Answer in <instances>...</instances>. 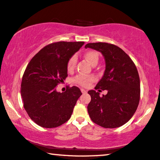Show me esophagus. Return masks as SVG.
Here are the masks:
<instances>
[{"label":"esophagus","mask_w":160,"mask_h":160,"mask_svg":"<svg viewBox=\"0 0 160 160\" xmlns=\"http://www.w3.org/2000/svg\"><path fill=\"white\" fill-rule=\"evenodd\" d=\"M80 91H81V92H82V93H86V92H87V91H86V90H85V89H83V88H81V89H80Z\"/></svg>","instance_id":"1"}]
</instances>
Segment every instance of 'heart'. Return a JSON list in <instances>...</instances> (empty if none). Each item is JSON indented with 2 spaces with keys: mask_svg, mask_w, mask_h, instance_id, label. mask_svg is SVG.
<instances>
[{
  "mask_svg": "<svg viewBox=\"0 0 160 160\" xmlns=\"http://www.w3.org/2000/svg\"><path fill=\"white\" fill-rule=\"evenodd\" d=\"M84 57L86 58L87 61L91 63V65L97 64L98 61H99V55L94 51H87L84 54ZM77 63V56L75 55H72L70 57V58L67 61V67L68 71L71 72L73 71L74 68L76 67ZM95 80V78L93 76H86L82 75V74H79L77 75L74 79V81L80 86L83 87H88L90 86L91 82Z\"/></svg>",
  "mask_w": 160,
  "mask_h": 160,
  "instance_id": "b5f03b06",
  "label": "heart"
}]
</instances>
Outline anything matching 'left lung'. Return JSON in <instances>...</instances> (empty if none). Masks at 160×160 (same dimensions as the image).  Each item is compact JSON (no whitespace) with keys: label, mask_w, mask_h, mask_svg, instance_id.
Here are the masks:
<instances>
[{"label":"left lung","mask_w":160,"mask_h":160,"mask_svg":"<svg viewBox=\"0 0 160 160\" xmlns=\"http://www.w3.org/2000/svg\"><path fill=\"white\" fill-rule=\"evenodd\" d=\"M88 48L99 51L105 58V73L95 88L108 91L102 97L94 90L88 91L91 97L89 116L105 128L122 126L132 117L139 104L140 84L136 66L122 49L114 44L88 43L85 46Z\"/></svg>","instance_id":"1"}]
</instances>
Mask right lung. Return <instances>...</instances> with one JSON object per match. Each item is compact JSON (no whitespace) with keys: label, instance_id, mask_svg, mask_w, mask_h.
I'll use <instances>...</instances> for the list:
<instances>
[{"label":"right lung","instance_id":"right-lung-1","mask_svg":"<svg viewBox=\"0 0 160 160\" xmlns=\"http://www.w3.org/2000/svg\"><path fill=\"white\" fill-rule=\"evenodd\" d=\"M83 44L84 42L50 44L28 64L21 82V97L28 115L39 126L54 128L71 117L81 91L72 86L60 93L56 86L68 76V60Z\"/></svg>","mask_w":160,"mask_h":160}]
</instances>
